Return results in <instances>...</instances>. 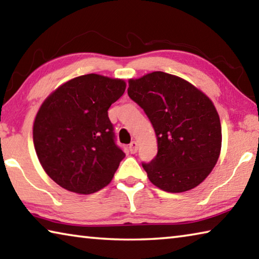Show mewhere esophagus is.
Wrapping results in <instances>:
<instances>
[{
	"label": "esophagus",
	"instance_id": "1",
	"mask_svg": "<svg viewBox=\"0 0 259 259\" xmlns=\"http://www.w3.org/2000/svg\"><path fill=\"white\" fill-rule=\"evenodd\" d=\"M137 150H138V144H137V142H135V140H133V142H131L130 145H129V151H130V153H133V154H135V153L137 152Z\"/></svg>",
	"mask_w": 259,
	"mask_h": 259
}]
</instances>
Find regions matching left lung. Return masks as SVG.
<instances>
[{
  "mask_svg": "<svg viewBox=\"0 0 259 259\" xmlns=\"http://www.w3.org/2000/svg\"><path fill=\"white\" fill-rule=\"evenodd\" d=\"M128 95L144 109L156 135V156L142 163L148 179L170 193L202 183L222 147L221 121L211 100L190 82L164 72L129 80Z\"/></svg>",
  "mask_w": 259,
  "mask_h": 259,
  "instance_id": "1",
  "label": "left lung"
}]
</instances>
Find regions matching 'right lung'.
Returning <instances> with one entry per match:
<instances>
[{
	"label": "right lung",
	"instance_id": "1",
	"mask_svg": "<svg viewBox=\"0 0 259 259\" xmlns=\"http://www.w3.org/2000/svg\"><path fill=\"white\" fill-rule=\"evenodd\" d=\"M125 82L87 74L64 83L38 109L35 151L52 181L65 190L91 194L111 183L124 157L116 145L108 108Z\"/></svg>",
	"mask_w": 259,
	"mask_h": 259
}]
</instances>
